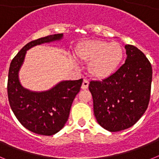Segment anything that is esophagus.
Segmentation results:
<instances>
[{
  "mask_svg": "<svg viewBox=\"0 0 159 159\" xmlns=\"http://www.w3.org/2000/svg\"><path fill=\"white\" fill-rule=\"evenodd\" d=\"M88 85H89V82H88V80H86V79H84V81H83L81 88H82L83 90H86L87 88H88Z\"/></svg>",
  "mask_w": 159,
  "mask_h": 159,
  "instance_id": "esophagus-1",
  "label": "esophagus"
}]
</instances>
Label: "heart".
Here are the masks:
<instances>
[{
	"label": "heart",
	"instance_id": "heart-1",
	"mask_svg": "<svg viewBox=\"0 0 159 159\" xmlns=\"http://www.w3.org/2000/svg\"><path fill=\"white\" fill-rule=\"evenodd\" d=\"M80 61L88 64L91 75L102 80L111 75L123 58V49L119 43L89 40L82 43L75 50Z\"/></svg>",
	"mask_w": 159,
	"mask_h": 159
}]
</instances>
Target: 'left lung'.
Instances as JSON below:
<instances>
[{
    "mask_svg": "<svg viewBox=\"0 0 159 159\" xmlns=\"http://www.w3.org/2000/svg\"><path fill=\"white\" fill-rule=\"evenodd\" d=\"M124 64L102 81H91L97 122L111 132L132 127L145 113L151 97L152 67L144 53L130 44L125 45Z\"/></svg>",
    "mask_w": 159,
    "mask_h": 159,
    "instance_id": "obj_1",
    "label": "left lung"
}]
</instances>
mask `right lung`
Returning a JSON list of instances; mask_svg holds the SVG:
<instances>
[{"instance_id":"right-lung-1","label":"right lung","mask_w":159,"mask_h":159,"mask_svg":"<svg viewBox=\"0 0 159 159\" xmlns=\"http://www.w3.org/2000/svg\"><path fill=\"white\" fill-rule=\"evenodd\" d=\"M62 37V33L50 35L28 43L12 59L8 70L7 89L11 109L22 126L37 134L52 135L64 127L83 79L61 81L48 91L36 92L21 86L18 73L27 50Z\"/></svg>"}]
</instances>
